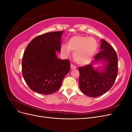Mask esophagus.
I'll list each match as a JSON object with an SVG mask.
<instances>
[{"mask_svg":"<svg viewBox=\"0 0 132 132\" xmlns=\"http://www.w3.org/2000/svg\"><path fill=\"white\" fill-rule=\"evenodd\" d=\"M70 68H71V69H75L76 68H77V67L74 65V64H71Z\"/></svg>","mask_w":132,"mask_h":132,"instance_id":"34e87169","label":"esophagus"}]
</instances>
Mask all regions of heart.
Here are the masks:
<instances>
[{
  "label": "heart",
  "instance_id": "heart-1",
  "mask_svg": "<svg viewBox=\"0 0 132 132\" xmlns=\"http://www.w3.org/2000/svg\"><path fill=\"white\" fill-rule=\"evenodd\" d=\"M97 42L91 37L74 36L67 42V45L61 46V51L65 55H69L70 51L74 52L73 58L80 65L89 63L94 57L97 49Z\"/></svg>",
  "mask_w": 132,
  "mask_h": 132
}]
</instances>
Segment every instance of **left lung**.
Listing matches in <instances>:
<instances>
[{"mask_svg": "<svg viewBox=\"0 0 132 132\" xmlns=\"http://www.w3.org/2000/svg\"><path fill=\"white\" fill-rule=\"evenodd\" d=\"M101 51L95 56L90 64L79 68V85L85 95L96 97L106 93L114 84L118 74V58L113 48L101 39ZM105 63L102 70L93 67L97 62Z\"/></svg>", "mask_w": 132, "mask_h": 132, "instance_id": "obj_1", "label": "left lung"}]
</instances>
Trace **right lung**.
Returning <instances> with one entry per match:
<instances>
[{"label": "right lung", "mask_w": 132, "mask_h": 132, "mask_svg": "<svg viewBox=\"0 0 132 132\" xmlns=\"http://www.w3.org/2000/svg\"><path fill=\"white\" fill-rule=\"evenodd\" d=\"M64 31L39 35L27 46L22 61L23 78L35 92L50 95L61 86L70 69L69 59H58Z\"/></svg>", "instance_id": "right-lung-1"}]
</instances>
